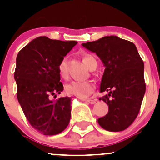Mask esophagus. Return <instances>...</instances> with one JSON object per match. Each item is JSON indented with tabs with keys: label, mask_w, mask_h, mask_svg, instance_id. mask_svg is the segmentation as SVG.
Returning <instances> with one entry per match:
<instances>
[{
	"label": "esophagus",
	"mask_w": 160,
	"mask_h": 160,
	"mask_svg": "<svg viewBox=\"0 0 160 160\" xmlns=\"http://www.w3.org/2000/svg\"><path fill=\"white\" fill-rule=\"evenodd\" d=\"M83 100L85 101V102H87L88 103H90V104L96 103V100H94V99H83Z\"/></svg>",
	"instance_id": "esophagus-1"
}]
</instances>
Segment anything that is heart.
<instances>
[{
	"label": "heart",
	"instance_id": "1",
	"mask_svg": "<svg viewBox=\"0 0 160 160\" xmlns=\"http://www.w3.org/2000/svg\"><path fill=\"white\" fill-rule=\"evenodd\" d=\"M84 64L86 65L88 69H92L93 68L97 67L96 61L90 55H85L83 57ZM59 74L62 78H66L68 75V58H64L58 65ZM95 89V85L92 82L89 81L79 82V81H73L68 84L65 87V91L67 94L75 96L79 98H86L93 92Z\"/></svg>",
	"mask_w": 160,
	"mask_h": 160
}]
</instances>
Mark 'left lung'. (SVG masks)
<instances>
[{
    "instance_id": "left-lung-1",
    "label": "left lung",
    "mask_w": 160,
    "mask_h": 160,
    "mask_svg": "<svg viewBox=\"0 0 160 160\" xmlns=\"http://www.w3.org/2000/svg\"><path fill=\"white\" fill-rule=\"evenodd\" d=\"M82 45L96 53L105 67L99 91L107 93L99 100L109 110L98 123L109 132L125 130L137 118L145 92L144 63L135 45L115 36Z\"/></svg>"
}]
</instances>
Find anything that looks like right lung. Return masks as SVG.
<instances>
[{"label":"right lung","mask_w":160,"mask_h":160,"mask_svg":"<svg viewBox=\"0 0 160 160\" xmlns=\"http://www.w3.org/2000/svg\"><path fill=\"white\" fill-rule=\"evenodd\" d=\"M77 43L40 36L17 55L14 77L18 102L32 127L44 135L61 133L70 121L72 98L50 97L64 89L58 65Z\"/></svg>","instance_id":"add662e5"}]
</instances>
